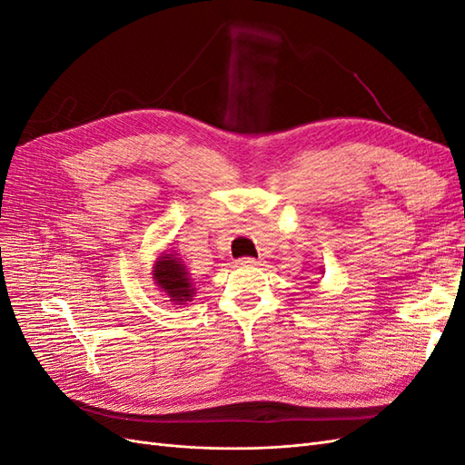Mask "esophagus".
Listing matches in <instances>:
<instances>
[{"instance_id": "esophagus-1", "label": "esophagus", "mask_w": 465, "mask_h": 465, "mask_svg": "<svg viewBox=\"0 0 465 465\" xmlns=\"http://www.w3.org/2000/svg\"><path fill=\"white\" fill-rule=\"evenodd\" d=\"M241 267H254V265H260V260L256 258H241L236 262Z\"/></svg>"}]
</instances>
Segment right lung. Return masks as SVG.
<instances>
[{"label":"right lung","instance_id":"right-lung-1","mask_svg":"<svg viewBox=\"0 0 465 465\" xmlns=\"http://www.w3.org/2000/svg\"><path fill=\"white\" fill-rule=\"evenodd\" d=\"M153 281L173 304H188L195 297L193 279L176 252L173 254H166V250L161 252L153 263Z\"/></svg>","mask_w":465,"mask_h":465}]
</instances>
